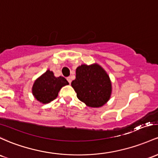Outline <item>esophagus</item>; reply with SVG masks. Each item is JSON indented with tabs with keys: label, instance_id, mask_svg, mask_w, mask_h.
<instances>
[{
	"label": "esophagus",
	"instance_id": "34e87169",
	"mask_svg": "<svg viewBox=\"0 0 158 158\" xmlns=\"http://www.w3.org/2000/svg\"><path fill=\"white\" fill-rule=\"evenodd\" d=\"M67 81H68V82L70 84V83H71V78L70 77V76H69V77H67Z\"/></svg>",
	"mask_w": 158,
	"mask_h": 158
}]
</instances>
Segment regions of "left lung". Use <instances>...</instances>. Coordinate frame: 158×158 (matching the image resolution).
Wrapping results in <instances>:
<instances>
[{
  "instance_id": "1",
  "label": "left lung",
  "mask_w": 158,
  "mask_h": 158,
  "mask_svg": "<svg viewBox=\"0 0 158 158\" xmlns=\"http://www.w3.org/2000/svg\"><path fill=\"white\" fill-rule=\"evenodd\" d=\"M76 79L71 85L79 100L93 108L102 106L108 102L112 94V83L101 66L82 64L76 68Z\"/></svg>"
}]
</instances>
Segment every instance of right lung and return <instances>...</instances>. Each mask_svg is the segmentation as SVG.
<instances>
[{"mask_svg":"<svg viewBox=\"0 0 158 158\" xmlns=\"http://www.w3.org/2000/svg\"><path fill=\"white\" fill-rule=\"evenodd\" d=\"M69 85L64 77H55L52 71L48 70L34 82L32 94L39 102L48 103L58 97L60 88Z\"/></svg>","mask_w":158,"mask_h":158,"instance_id":"right-lung-1","label":"right lung"}]
</instances>
